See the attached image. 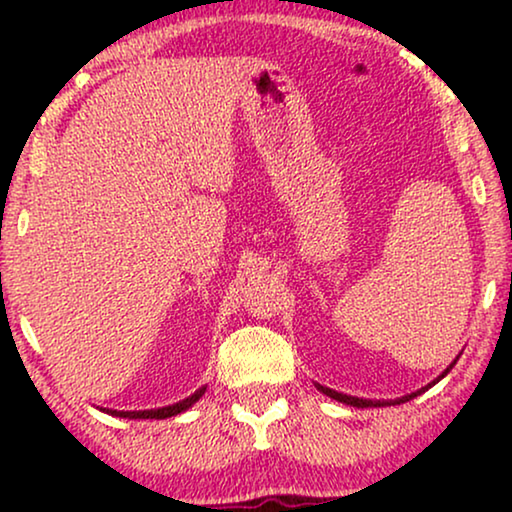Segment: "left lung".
<instances>
[{"label": "left lung", "instance_id": "left-lung-1", "mask_svg": "<svg viewBox=\"0 0 512 512\" xmlns=\"http://www.w3.org/2000/svg\"><path fill=\"white\" fill-rule=\"evenodd\" d=\"M459 359V356H457ZM457 359H454L450 366H447L443 373H440L436 380H433L431 384H426V387H422L419 391H412V394H408V396H401V398H394V401H370V398H359V396H347V394H340V391H335V389H328V387H321V384H314V387H317L321 394H326V396H331L333 401H338V403H345V405H352V408H382V405H398V403H405V401H410V398H415V396H419L422 394V391H426L429 387H433V384H436L438 380H443V377L450 373L452 370V366L454 363H457Z\"/></svg>", "mask_w": 512, "mask_h": 512}]
</instances>
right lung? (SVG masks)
Returning <instances> with one entry per match:
<instances>
[{
  "label": "right lung",
  "instance_id": "obj_1",
  "mask_svg": "<svg viewBox=\"0 0 512 512\" xmlns=\"http://www.w3.org/2000/svg\"><path fill=\"white\" fill-rule=\"evenodd\" d=\"M205 389L207 387H200L195 394L184 398V401L165 405V408H156V410H111V408H100V410L107 412L111 417H125V419H167V417L181 415V412H186L191 405L198 403L202 394H205Z\"/></svg>",
  "mask_w": 512,
  "mask_h": 512
}]
</instances>
